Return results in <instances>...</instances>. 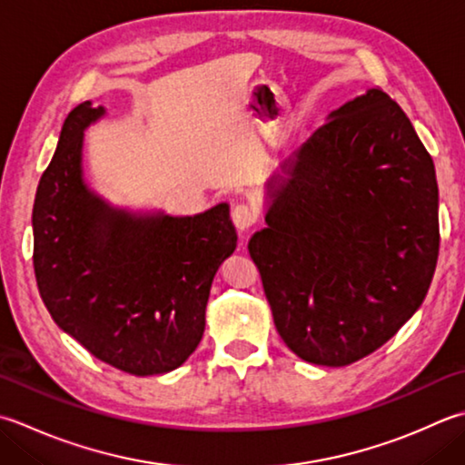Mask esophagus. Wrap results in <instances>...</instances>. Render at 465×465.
Masks as SVG:
<instances>
[{"instance_id":"34e87169","label":"esophagus","mask_w":465,"mask_h":465,"mask_svg":"<svg viewBox=\"0 0 465 465\" xmlns=\"http://www.w3.org/2000/svg\"><path fill=\"white\" fill-rule=\"evenodd\" d=\"M232 222H233L235 227H238L240 232L250 230V227L258 222L256 209L250 207V205H245V203H238V205L233 207V212H232Z\"/></svg>"}]
</instances>
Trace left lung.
Wrapping results in <instances>:
<instances>
[{"label":"left lung","mask_w":465,"mask_h":465,"mask_svg":"<svg viewBox=\"0 0 465 465\" xmlns=\"http://www.w3.org/2000/svg\"><path fill=\"white\" fill-rule=\"evenodd\" d=\"M329 118L268 181V227L248 250L288 349L344 367L421 306L440 253L438 181L379 86Z\"/></svg>","instance_id":"1"}]
</instances>
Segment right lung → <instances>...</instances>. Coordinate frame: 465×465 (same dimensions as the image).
Segmentation results:
<instances>
[{"instance_id": "right-lung-1", "label": "right lung", "mask_w": 465, "mask_h": 465, "mask_svg": "<svg viewBox=\"0 0 465 465\" xmlns=\"http://www.w3.org/2000/svg\"><path fill=\"white\" fill-rule=\"evenodd\" d=\"M103 114L86 100L62 124L34 199L35 282L54 322L90 354L131 375H161L202 341L209 288L238 235L227 203L193 217H136L88 191L82 133Z\"/></svg>"}]
</instances>
